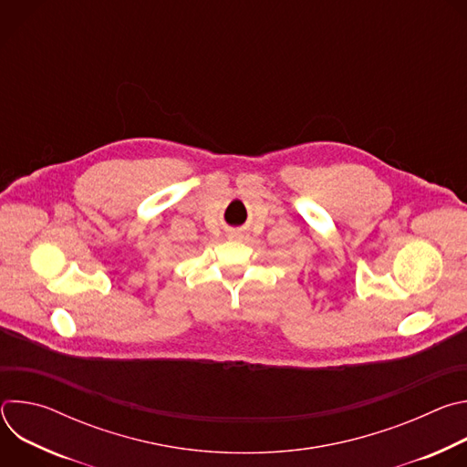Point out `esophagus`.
<instances>
[{
	"label": "esophagus",
	"mask_w": 467,
	"mask_h": 467,
	"mask_svg": "<svg viewBox=\"0 0 467 467\" xmlns=\"http://www.w3.org/2000/svg\"><path fill=\"white\" fill-rule=\"evenodd\" d=\"M231 238H238V233H233V234H231Z\"/></svg>",
	"instance_id": "esophagus-1"
}]
</instances>
